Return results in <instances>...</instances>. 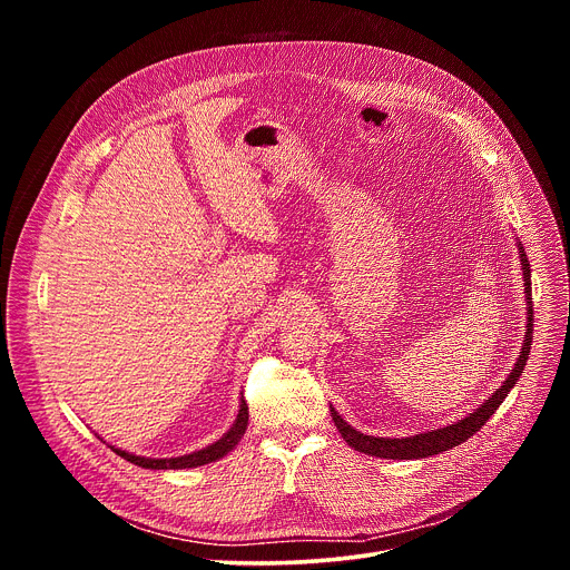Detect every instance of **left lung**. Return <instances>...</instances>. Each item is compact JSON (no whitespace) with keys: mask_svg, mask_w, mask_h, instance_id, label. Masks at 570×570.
Wrapping results in <instances>:
<instances>
[{"mask_svg":"<svg viewBox=\"0 0 570 570\" xmlns=\"http://www.w3.org/2000/svg\"><path fill=\"white\" fill-rule=\"evenodd\" d=\"M517 248H519V259H521V271H523V293H525V338L521 343V352L519 358L512 367V372L508 374V379L501 383V387H497L492 392L490 399H484L473 413H469L466 417L435 429V431H424L411 438H374V435H365L358 429L350 426L338 411L332 409V417L334 424L338 429V433L343 435V440L354 449L361 451L365 455H374V458H385V460H420V458H431L438 455L442 451H449L462 442H466L473 433H478L484 422L490 420L499 405L505 401V396L510 394V390L517 385V381L521 379V372L528 363L530 356V345H532V282H530V262L528 255L523 250V243L517 238Z\"/></svg>","mask_w":570,"mask_h":570,"instance_id":"left-lung-1","label":"left lung"}]
</instances>
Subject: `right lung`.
Returning <instances> with one entry per match:
<instances>
[{
    "label": "right lung",
    "instance_id": "obj_1",
    "mask_svg": "<svg viewBox=\"0 0 570 570\" xmlns=\"http://www.w3.org/2000/svg\"><path fill=\"white\" fill-rule=\"evenodd\" d=\"M248 429V405H246V399H243L240 394V401H238V413H236V420L234 424L214 442V444H207L194 453H187V455H178V458H144V455H135V453H128L124 449H117L112 444H108L117 455H121L124 460L141 466V469H194V466H203V464H209V462H216L220 460L223 455H227L243 438V433H246Z\"/></svg>",
    "mask_w": 570,
    "mask_h": 570
}]
</instances>
